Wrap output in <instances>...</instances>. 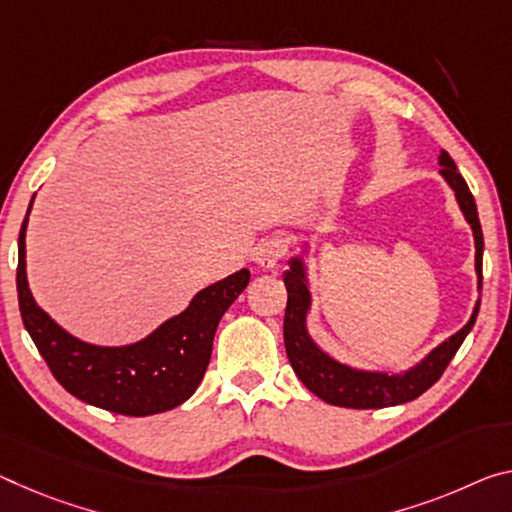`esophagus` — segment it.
<instances>
[{
	"label": "esophagus",
	"instance_id": "esophagus-1",
	"mask_svg": "<svg viewBox=\"0 0 512 512\" xmlns=\"http://www.w3.org/2000/svg\"><path fill=\"white\" fill-rule=\"evenodd\" d=\"M287 253H289V239L282 237V234H275V237H269L259 243L255 250V262L262 266V269H275Z\"/></svg>",
	"mask_w": 512,
	"mask_h": 512
}]
</instances>
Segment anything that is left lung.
Instances as JSON below:
<instances>
[{"label": "left lung", "mask_w": 512, "mask_h": 512, "mask_svg": "<svg viewBox=\"0 0 512 512\" xmlns=\"http://www.w3.org/2000/svg\"><path fill=\"white\" fill-rule=\"evenodd\" d=\"M440 173L453 191H456L458 205L465 214L467 223L474 230L476 241V273H478V289H483V230L481 221H478L476 202L472 191L465 182V177L458 173L456 164L449 157V152L440 154ZM285 287H287V310H285V348L287 358L294 367L296 376L303 380V385L314 392L319 399L332 405H342V408H387V405H399L417 399L433 387L444 369L449 367L453 355L458 353L460 344L465 342L469 330L474 328L478 307V300L474 307L472 319L465 328L456 335L446 339L435 351L421 360L415 369L401 373V376H387V373H373V371H358L346 367V364L332 360L316 346L305 328V316L310 310V289L305 285V269L300 259H291L289 271H285Z\"/></svg>", "instance_id": "obj_1"}]
</instances>
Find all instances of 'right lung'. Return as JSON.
I'll return each mask as SVG.
<instances>
[{"label": "right lung", "instance_id": "1", "mask_svg": "<svg viewBox=\"0 0 512 512\" xmlns=\"http://www.w3.org/2000/svg\"><path fill=\"white\" fill-rule=\"evenodd\" d=\"M29 209L18 239V303L24 328L52 376L79 401L116 415L148 417L182 405L205 376L218 321L248 287L250 273L241 269L198 291L182 314L159 326L143 342L118 348L91 346L56 326L31 296L24 271Z\"/></svg>", "mask_w": 512, "mask_h": 512}]
</instances>
